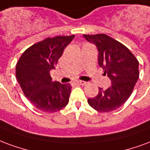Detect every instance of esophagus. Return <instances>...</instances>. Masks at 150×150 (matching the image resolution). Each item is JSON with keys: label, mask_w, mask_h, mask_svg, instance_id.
<instances>
[{"label": "esophagus", "mask_w": 150, "mask_h": 150, "mask_svg": "<svg viewBox=\"0 0 150 150\" xmlns=\"http://www.w3.org/2000/svg\"><path fill=\"white\" fill-rule=\"evenodd\" d=\"M76 84H78V85H82V86H84V85H86V81H76Z\"/></svg>", "instance_id": "esophagus-1"}]
</instances>
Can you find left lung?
<instances>
[{"instance_id":"left-lung-1","label":"left lung","mask_w":150,"mask_h":150,"mask_svg":"<svg viewBox=\"0 0 150 150\" xmlns=\"http://www.w3.org/2000/svg\"><path fill=\"white\" fill-rule=\"evenodd\" d=\"M98 50V64L104 74L111 80L112 86L88 98V105L100 112L118 109L130 97L139 78V62L127 47L105 34L83 35Z\"/></svg>"}]
</instances>
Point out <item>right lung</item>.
Wrapping results in <instances>:
<instances>
[{"mask_svg": "<svg viewBox=\"0 0 150 150\" xmlns=\"http://www.w3.org/2000/svg\"><path fill=\"white\" fill-rule=\"evenodd\" d=\"M74 37L46 38L28 48L17 62L16 76L24 94L43 112H57L69 103L71 86L52 81L50 72Z\"/></svg>", "mask_w": 150, "mask_h": 150, "instance_id": "obj_1", "label": "right lung"}]
</instances>
